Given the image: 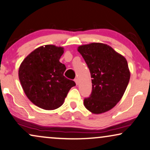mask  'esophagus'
<instances>
[{
    "label": "esophagus",
    "instance_id": "34e87169",
    "mask_svg": "<svg viewBox=\"0 0 150 150\" xmlns=\"http://www.w3.org/2000/svg\"><path fill=\"white\" fill-rule=\"evenodd\" d=\"M75 83H76V85H78L79 81H78V79H77V78L75 79Z\"/></svg>",
    "mask_w": 150,
    "mask_h": 150
}]
</instances>
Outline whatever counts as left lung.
Wrapping results in <instances>:
<instances>
[{"instance_id": "left-lung-1", "label": "left lung", "mask_w": 150, "mask_h": 150, "mask_svg": "<svg viewBox=\"0 0 150 150\" xmlns=\"http://www.w3.org/2000/svg\"><path fill=\"white\" fill-rule=\"evenodd\" d=\"M77 51L91 72L93 90L83 104L92 113L101 114L113 108L122 98L130 78L126 59L110 46L93 42Z\"/></svg>"}]
</instances>
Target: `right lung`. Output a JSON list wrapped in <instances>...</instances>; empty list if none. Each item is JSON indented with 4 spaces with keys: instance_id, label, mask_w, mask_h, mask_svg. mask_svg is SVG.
Here are the masks:
<instances>
[{
    "instance_id": "1",
    "label": "right lung",
    "mask_w": 150,
    "mask_h": 150,
    "mask_svg": "<svg viewBox=\"0 0 150 150\" xmlns=\"http://www.w3.org/2000/svg\"><path fill=\"white\" fill-rule=\"evenodd\" d=\"M64 50L55 45L42 46L29 53L19 67V79L25 95L40 108H58L75 86L74 81L64 76L67 68L59 62Z\"/></svg>"
}]
</instances>
